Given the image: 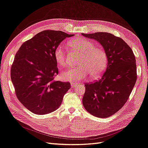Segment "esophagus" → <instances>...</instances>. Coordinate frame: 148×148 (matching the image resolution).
<instances>
[{
	"label": "esophagus",
	"mask_w": 148,
	"mask_h": 148,
	"mask_svg": "<svg viewBox=\"0 0 148 148\" xmlns=\"http://www.w3.org/2000/svg\"><path fill=\"white\" fill-rule=\"evenodd\" d=\"M79 84H75V83H71V88H74V87L78 86Z\"/></svg>",
	"instance_id": "1"
}]
</instances>
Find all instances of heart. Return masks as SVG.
Returning a JSON list of instances; mask_svg holds the SVG:
<instances>
[{
  "label": "heart",
  "mask_w": 148,
  "mask_h": 148,
  "mask_svg": "<svg viewBox=\"0 0 148 148\" xmlns=\"http://www.w3.org/2000/svg\"><path fill=\"white\" fill-rule=\"evenodd\" d=\"M69 46L74 50L82 53L79 66L72 67L60 74V79L63 81L78 82L88 77L100 75L106 69L108 57L106 52L99 47H95L91 41L83 38H77L69 42ZM54 58L57 64L63 67L66 64V54L62 46H58L55 49Z\"/></svg>",
  "instance_id": "obj_1"
}]
</instances>
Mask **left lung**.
<instances>
[{
  "instance_id": "8db88e82",
  "label": "left lung",
  "mask_w": 148,
  "mask_h": 148,
  "mask_svg": "<svg viewBox=\"0 0 148 148\" xmlns=\"http://www.w3.org/2000/svg\"><path fill=\"white\" fill-rule=\"evenodd\" d=\"M82 35L99 42L108 57L107 68L101 78L85 84L83 105L92 115L108 118L124 106L134 88L137 78L134 53L123 39L112 34Z\"/></svg>"
}]
</instances>
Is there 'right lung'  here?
Returning a JSON list of instances; mask_svg holds the SVG:
<instances>
[{
	"instance_id": "add662e5",
	"label": "right lung",
	"mask_w": 148,
	"mask_h": 148,
	"mask_svg": "<svg viewBox=\"0 0 148 148\" xmlns=\"http://www.w3.org/2000/svg\"><path fill=\"white\" fill-rule=\"evenodd\" d=\"M69 35L51 30L38 33L21 45L11 68V79L18 100L32 113L43 115L60 106L69 82L55 81L58 74L55 49Z\"/></svg>"
}]
</instances>
